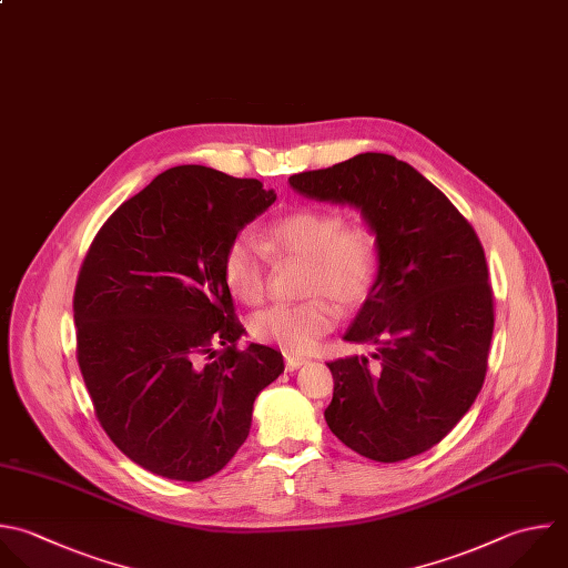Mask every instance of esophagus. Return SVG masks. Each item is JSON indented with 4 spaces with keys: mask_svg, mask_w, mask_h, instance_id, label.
<instances>
[{
    "mask_svg": "<svg viewBox=\"0 0 568 568\" xmlns=\"http://www.w3.org/2000/svg\"><path fill=\"white\" fill-rule=\"evenodd\" d=\"M284 357H286V371H297L300 366H304V364L308 362V357H302V355H291V353H286Z\"/></svg>",
    "mask_w": 568,
    "mask_h": 568,
    "instance_id": "obj_1",
    "label": "esophagus"
}]
</instances>
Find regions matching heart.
<instances>
[{"mask_svg":"<svg viewBox=\"0 0 568 568\" xmlns=\"http://www.w3.org/2000/svg\"><path fill=\"white\" fill-rule=\"evenodd\" d=\"M266 246L280 257L304 260L300 304H273L251 320V333L288 353L311 351L339 320V306L355 308L373 293L382 248L377 233L364 222H344L337 211L300 209L266 226ZM226 288L244 304L262 302L268 266L262 246L240 235L222 260Z\"/></svg>","mask_w":568,"mask_h":568,"instance_id":"heart-1","label":"heart"}]
</instances>
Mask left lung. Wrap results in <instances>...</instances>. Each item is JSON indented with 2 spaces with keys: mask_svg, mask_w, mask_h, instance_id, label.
Masks as SVG:
<instances>
[{
  "mask_svg": "<svg viewBox=\"0 0 568 568\" xmlns=\"http://www.w3.org/2000/svg\"><path fill=\"white\" fill-rule=\"evenodd\" d=\"M320 202L351 204L377 233L379 277L344 333L371 357L328 362V428L355 453L402 462L433 448L475 402L493 337V291L479 237L410 164L362 153L288 178Z\"/></svg>",
  "mask_w": 568,
  "mask_h": 568,
  "instance_id": "1",
  "label": "left lung"
}]
</instances>
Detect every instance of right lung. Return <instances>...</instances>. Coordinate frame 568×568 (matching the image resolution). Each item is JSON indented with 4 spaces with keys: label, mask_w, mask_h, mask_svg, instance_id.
Listing matches in <instances>:
<instances>
[{
    "label": "right lung",
    "mask_w": 568,
    "mask_h": 568,
    "mask_svg": "<svg viewBox=\"0 0 568 568\" xmlns=\"http://www.w3.org/2000/svg\"><path fill=\"white\" fill-rule=\"evenodd\" d=\"M275 202L257 180L175 166L95 235L73 313L95 415L142 468L180 481L222 470L246 442L253 402L284 371L248 344L222 277L224 251Z\"/></svg>",
    "instance_id": "obj_1"
}]
</instances>
